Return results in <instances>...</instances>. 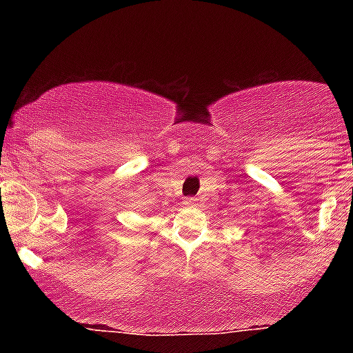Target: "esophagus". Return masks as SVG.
<instances>
[{
    "mask_svg": "<svg viewBox=\"0 0 353 353\" xmlns=\"http://www.w3.org/2000/svg\"><path fill=\"white\" fill-rule=\"evenodd\" d=\"M183 203H185L187 207H196V205H198V199H196V198H187L185 201H183Z\"/></svg>",
    "mask_w": 353,
    "mask_h": 353,
    "instance_id": "1",
    "label": "esophagus"
}]
</instances>
